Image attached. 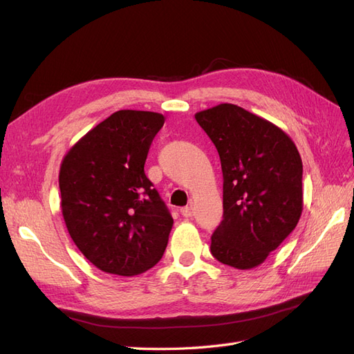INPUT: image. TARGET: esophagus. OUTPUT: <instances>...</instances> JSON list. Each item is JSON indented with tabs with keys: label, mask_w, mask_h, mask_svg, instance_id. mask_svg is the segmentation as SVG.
Here are the masks:
<instances>
[{
	"label": "esophagus",
	"mask_w": 354,
	"mask_h": 354,
	"mask_svg": "<svg viewBox=\"0 0 354 354\" xmlns=\"http://www.w3.org/2000/svg\"><path fill=\"white\" fill-rule=\"evenodd\" d=\"M180 212H181V216L189 218V217L194 216V208H192V207H185V208L180 209Z\"/></svg>",
	"instance_id": "esophagus-1"
}]
</instances>
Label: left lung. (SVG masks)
Listing matches in <instances>:
<instances>
[{
    "instance_id": "left-lung-1",
    "label": "left lung",
    "mask_w": 354,
    "mask_h": 354,
    "mask_svg": "<svg viewBox=\"0 0 354 354\" xmlns=\"http://www.w3.org/2000/svg\"><path fill=\"white\" fill-rule=\"evenodd\" d=\"M221 160L223 220L211 254L234 269L260 266L303 211V162L295 143L264 118L221 103L195 115Z\"/></svg>"
}]
</instances>
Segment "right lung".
<instances>
[{"mask_svg":"<svg viewBox=\"0 0 354 354\" xmlns=\"http://www.w3.org/2000/svg\"><path fill=\"white\" fill-rule=\"evenodd\" d=\"M164 115L118 111L75 143L60 165V205L68 232L102 272L136 276L153 267L173 217L145 174Z\"/></svg>","mask_w":354,"mask_h":354,"instance_id":"right-lung-1","label":"right lung"}]
</instances>
